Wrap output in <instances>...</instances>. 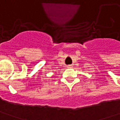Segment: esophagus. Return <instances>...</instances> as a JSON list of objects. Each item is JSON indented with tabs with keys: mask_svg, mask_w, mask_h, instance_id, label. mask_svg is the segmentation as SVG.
<instances>
[{
	"mask_svg": "<svg viewBox=\"0 0 120 120\" xmlns=\"http://www.w3.org/2000/svg\"><path fill=\"white\" fill-rule=\"evenodd\" d=\"M72 67V66L71 65H68L67 66V68H71Z\"/></svg>",
	"mask_w": 120,
	"mask_h": 120,
	"instance_id": "obj_1",
	"label": "esophagus"
}]
</instances>
